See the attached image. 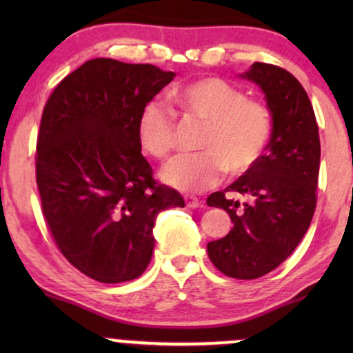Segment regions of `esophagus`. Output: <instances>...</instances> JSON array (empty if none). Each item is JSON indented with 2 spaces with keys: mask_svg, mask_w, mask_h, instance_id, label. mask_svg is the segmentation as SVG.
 <instances>
[{
  "mask_svg": "<svg viewBox=\"0 0 353 353\" xmlns=\"http://www.w3.org/2000/svg\"><path fill=\"white\" fill-rule=\"evenodd\" d=\"M184 201H185V205H188V208H201V201L197 199V197H194V196H189V194H185L184 196Z\"/></svg>",
  "mask_w": 353,
  "mask_h": 353,
  "instance_id": "34e87169",
  "label": "esophagus"
}]
</instances>
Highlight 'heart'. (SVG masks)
<instances>
[{
	"label": "heart",
	"mask_w": 353,
	"mask_h": 353,
	"mask_svg": "<svg viewBox=\"0 0 353 353\" xmlns=\"http://www.w3.org/2000/svg\"><path fill=\"white\" fill-rule=\"evenodd\" d=\"M172 103L185 116L204 123L197 148L201 152L179 156L163 169V179L185 192H199L217 184L228 169L237 176L249 171L264 154L272 136V116L261 101L221 78H202L171 92ZM174 114L151 101L137 119L141 148L154 157L174 148Z\"/></svg>",
	"instance_id": "heart-1"
}]
</instances>
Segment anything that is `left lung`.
<instances>
[{
	"mask_svg": "<svg viewBox=\"0 0 353 353\" xmlns=\"http://www.w3.org/2000/svg\"><path fill=\"white\" fill-rule=\"evenodd\" d=\"M241 78L265 94L272 136L249 171L208 197L234 224L228 236L209 242L208 254L224 275L249 281L281 265L305 236L317 204L320 139L309 96L289 71L254 63Z\"/></svg>",
	"mask_w": 353,
	"mask_h": 353,
	"instance_id": "8db88e82",
	"label": "left lung"
}]
</instances>
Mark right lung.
<instances>
[{"instance_id":"1","label":"right lung","mask_w":353,"mask_h":353,"mask_svg":"<svg viewBox=\"0 0 353 353\" xmlns=\"http://www.w3.org/2000/svg\"><path fill=\"white\" fill-rule=\"evenodd\" d=\"M152 64L86 61L56 86L36 145L43 216L64 257L104 283L139 277L151 262L157 214L184 208L141 154L137 119L174 79Z\"/></svg>"}]
</instances>
